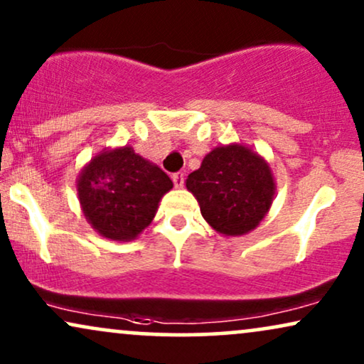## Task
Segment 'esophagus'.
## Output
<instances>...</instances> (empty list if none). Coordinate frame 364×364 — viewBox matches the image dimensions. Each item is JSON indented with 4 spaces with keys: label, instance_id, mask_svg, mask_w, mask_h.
I'll use <instances>...</instances> for the list:
<instances>
[{
    "label": "esophagus",
    "instance_id": "esophagus-1",
    "mask_svg": "<svg viewBox=\"0 0 364 364\" xmlns=\"http://www.w3.org/2000/svg\"><path fill=\"white\" fill-rule=\"evenodd\" d=\"M171 179H173V183H174V186L176 188H183V185H185V173H174L173 176H171Z\"/></svg>",
    "mask_w": 364,
    "mask_h": 364
}]
</instances>
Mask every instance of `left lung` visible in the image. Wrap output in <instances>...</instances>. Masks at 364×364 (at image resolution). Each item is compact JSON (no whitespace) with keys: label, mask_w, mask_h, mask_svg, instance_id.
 <instances>
[{"label":"left lung","mask_w":364,"mask_h":364,"mask_svg":"<svg viewBox=\"0 0 364 364\" xmlns=\"http://www.w3.org/2000/svg\"><path fill=\"white\" fill-rule=\"evenodd\" d=\"M203 218L223 235H243L262 222L274 198L269 164L245 146L215 148L186 179Z\"/></svg>","instance_id":"1"}]
</instances>
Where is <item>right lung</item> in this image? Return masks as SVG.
Wrapping results in <instances>:
<instances>
[{
    "label": "right lung",
    "instance_id": "1",
    "mask_svg": "<svg viewBox=\"0 0 364 364\" xmlns=\"http://www.w3.org/2000/svg\"><path fill=\"white\" fill-rule=\"evenodd\" d=\"M77 188L92 227L110 240L127 242L153 222L159 200L173 181L132 148H121L95 156Z\"/></svg>",
    "mask_w": 364,
    "mask_h": 364
}]
</instances>
